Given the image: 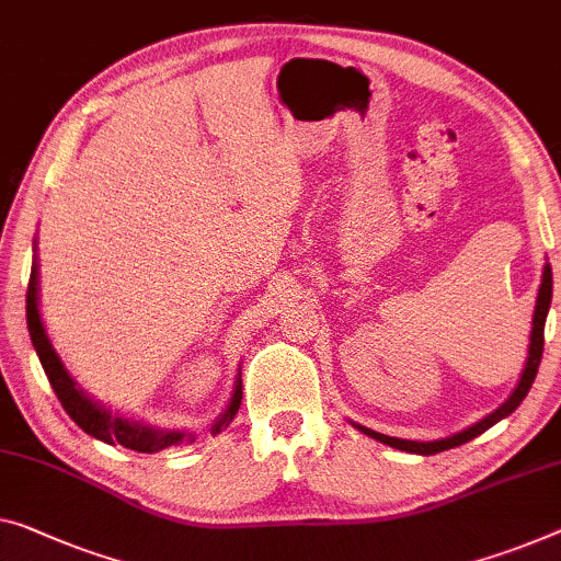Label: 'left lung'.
I'll return each mask as SVG.
<instances>
[{
  "mask_svg": "<svg viewBox=\"0 0 561 561\" xmlns=\"http://www.w3.org/2000/svg\"><path fill=\"white\" fill-rule=\"evenodd\" d=\"M549 305H551V266L547 262L545 264V272H541L537 307H534V317H531L529 353H526V360H524V370L519 375V382H516V388L512 390V396H508L504 403L496 408V411H491L489 415H483L481 421H476L473 425H468V428L454 433V436H446V438H438V440L392 438V436H386V433L365 428V425L355 423V421H350V423H353L360 433H365V436H370L375 440L386 443V446H390V448L405 450V454H417V456L440 454V450L456 448V446H461V443H468V440H473L476 436H481L483 431H489L491 425H496L499 421H504L506 415H512L516 408L522 405V400L526 398V392H529L534 378H537V370H539V363H541V353H545V322H547V314H549Z\"/></svg>",
  "mask_w": 561,
  "mask_h": 561,
  "instance_id": "left-lung-1",
  "label": "left lung"
}]
</instances>
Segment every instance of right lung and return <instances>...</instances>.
I'll return each mask as SVG.
<instances>
[{"label": "right lung", "instance_id": "add662e5", "mask_svg": "<svg viewBox=\"0 0 561 561\" xmlns=\"http://www.w3.org/2000/svg\"><path fill=\"white\" fill-rule=\"evenodd\" d=\"M27 330H30V340L32 345H35L39 363L45 367L49 386H53V390L57 392V398H60L67 415H70L72 421L88 433V436H93L103 443H111V446L138 450V454H158V450L163 448L196 440L194 431L158 428V425L138 421V417L115 413L107 405L100 403V400L90 398L88 392L80 388V382L75 380L70 370L65 367L60 353H57L53 340H49L45 320H42L37 239H35V256H32V274H30V287H27ZM239 405H241V367L237 378H233V390L227 408H224V413L216 417V423L211 425V436L227 428V425L233 421V415H237Z\"/></svg>", "mask_w": 561, "mask_h": 561}]
</instances>
